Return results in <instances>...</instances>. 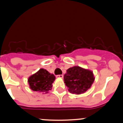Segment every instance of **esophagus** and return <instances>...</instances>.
<instances>
[{"label":"esophagus","instance_id":"obj_1","mask_svg":"<svg viewBox=\"0 0 123 123\" xmlns=\"http://www.w3.org/2000/svg\"><path fill=\"white\" fill-rule=\"evenodd\" d=\"M56 77H58V78H63V76L62 75V74H59V75H57Z\"/></svg>","mask_w":123,"mask_h":123}]
</instances>
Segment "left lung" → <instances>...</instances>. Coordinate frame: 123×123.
I'll list each match as a JSON object with an SVG mask.
<instances>
[{"label": "left lung", "instance_id": "obj_1", "mask_svg": "<svg viewBox=\"0 0 123 123\" xmlns=\"http://www.w3.org/2000/svg\"><path fill=\"white\" fill-rule=\"evenodd\" d=\"M63 79L70 93L81 94L91 87L95 78L91 70L80 66H73L66 70Z\"/></svg>", "mask_w": 123, "mask_h": 123}]
</instances>
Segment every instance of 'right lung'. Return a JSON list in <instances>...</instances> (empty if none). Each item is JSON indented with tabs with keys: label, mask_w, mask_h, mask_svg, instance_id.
<instances>
[{
	"label": "right lung",
	"mask_w": 123,
	"mask_h": 123,
	"mask_svg": "<svg viewBox=\"0 0 123 123\" xmlns=\"http://www.w3.org/2000/svg\"><path fill=\"white\" fill-rule=\"evenodd\" d=\"M55 79V77L53 74L44 69H40L28 78V83L32 90L46 94L52 89V84Z\"/></svg>",
	"instance_id": "right-lung-1"
}]
</instances>
